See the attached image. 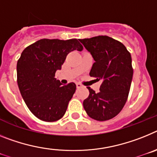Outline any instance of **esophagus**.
I'll use <instances>...</instances> for the list:
<instances>
[{
  "label": "esophagus",
  "mask_w": 157,
  "mask_h": 157,
  "mask_svg": "<svg viewBox=\"0 0 157 157\" xmlns=\"http://www.w3.org/2000/svg\"><path fill=\"white\" fill-rule=\"evenodd\" d=\"M76 85H77V88H82V84H80V83H77V84H76Z\"/></svg>",
  "instance_id": "obj_1"
}]
</instances>
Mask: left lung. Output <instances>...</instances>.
<instances>
[{
	"label": "left lung",
	"mask_w": 157,
	"mask_h": 157,
	"mask_svg": "<svg viewBox=\"0 0 157 157\" xmlns=\"http://www.w3.org/2000/svg\"><path fill=\"white\" fill-rule=\"evenodd\" d=\"M79 40L95 60L89 75L102 80L98 93L88 87L89 95L83 102L84 110L97 121L111 119L127 100L133 73L131 55L122 43L107 35Z\"/></svg>",
	"instance_id": "left-lung-1"
}]
</instances>
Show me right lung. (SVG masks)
Returning a JSON list of instances; mask_svg holds the SVG:
<instances>
[{
    "instance_id": "add662e5",
    "label": "right lung",
    "mask_w": 157,
    "mask_h": 157,
    "mask_svg": "<svg viewBox=\"0 0 157 157\" xmlns=\"http://www.w3.org/2000/svg\"><path fill=\"white\" fill-rule=\"evenodd\" d=\"M81 51L77 39H43L26 47L17 62V84L31 112L45 122H55L64 116L76 91L73 82L62 85L55 78L71 51Z\"/></svg>"
}]
</instances>
